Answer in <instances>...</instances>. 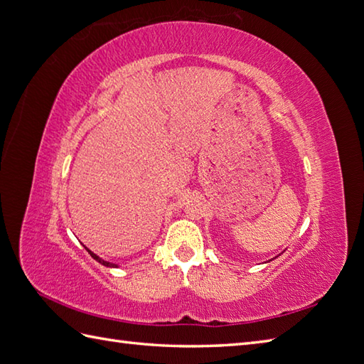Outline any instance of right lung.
<instances>
[{"label":"right lung","instance_id":"obj_1","mask_svg":"<svg viewBox=\"0 0 364 364\" xmlns=\"http://www.w3.org/2000/svg\"><path fill=\"white\" fill-rule=\"evenodd\" d=\"M88 252H90V255H91V257H92V259H96V260L99 262V264H102V265H105V267H117V265H114V264H109V262H107V260H104V259H100L99 256H96L95 252H91L90 250H88Z\"/></svg>","mask_w":364,"mask_h":364}]
</instances>
